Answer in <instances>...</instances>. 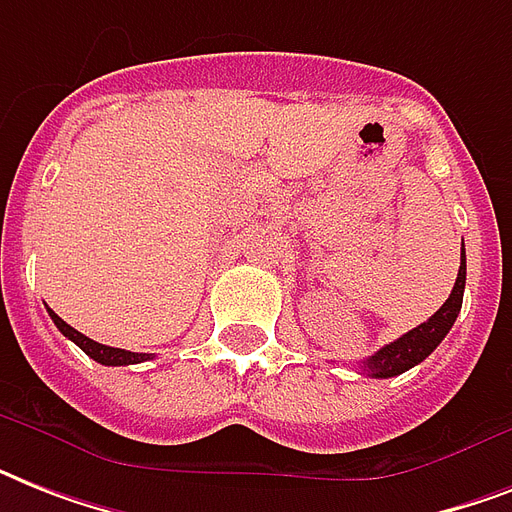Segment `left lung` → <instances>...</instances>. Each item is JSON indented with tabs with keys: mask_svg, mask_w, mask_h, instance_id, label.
I'll return each mask as SVG.
<instances>
[{
	"mask_svg": "<svg viewBox=\"0 0 512 512\" xmlns=\"http://www.w3.org/2000/svg\"><path fill=\"white\" fill-rule=\"evenodd\" d=\"M462 295H465V244L460 249V273H457V281H454L449 300L428 321H422L420 327H414L412 332H406V335L390 342V345L377 350L374 356L361 361L364 364L361 369L369 377L388 380V377H396V374L406 372V369H412L420 361H425L438 348V342L449 335V329L454 327V321L460 316Z\"/></svg>",
	"mask_w": 512,
	"mask_h": 512,
	"instance_id": "1",
	"label": "left lung"
}]
</instances>
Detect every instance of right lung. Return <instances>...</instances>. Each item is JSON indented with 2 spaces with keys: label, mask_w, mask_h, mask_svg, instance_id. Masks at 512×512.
I'll return each mask as SVG.
<instances>
[{
  "label": "right lung",
  "mask_w": 512,
  "mask_h": 512,
  "mask_svg": "<svg viewBox=\"0 0 512 512\" xmlns=\"http://www.w3.org/2000/svg\"><path fill=\"white\" fill-rule=\"evenodd\" d=\"M50 319L55 321V327L68 337V340H74L79 348L87 353L90 358H95L98 364H106V366H127V364H140V361H148V358H154L151 353H132V350H122V348H111V345H100V342L90 340V337H84L82 332H76L74 327H68L66 321L60 319L58 313L50 311Z\"/></svg>",
  "instance_id": "add662e5"
}]
</instances>
